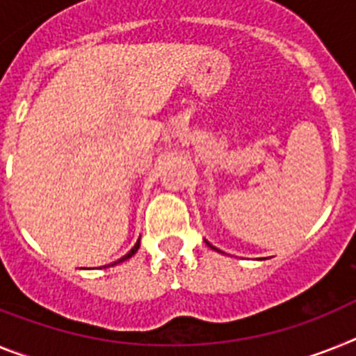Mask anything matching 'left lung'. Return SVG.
<instances>
[{
	"mask_svg": "<svg viewBox=\"0 0 356 356\" xmlns=\"http://www.w3.org/2000/svg\"><path fill=\"white\" fill-rule=\"evenodd\" d=\"M210 246H211V244H210ZM211 248H213V246H211ZM213 250H215V248H213Z\"/></svg>",
	"mask_w": 356,
	"mask_h": 356,
	"instance_id": "8db88e82",
	"label": "left lung"
}]
</instances>
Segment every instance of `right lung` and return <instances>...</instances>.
Here are the masks:
<instances>
[{
	"label": "right lung",
	"mask_w": 356,
	"mask_h": 356,
	"mask_svg": "<svg viewBox=\"0 0 356 356\" xmlns=\"http://www.w3.org/2000/svg\"><path fill=\"white\" fill-rule=\"evenodd\" d=\"M137 250H139V241H137V244H136V246H134L132 250H130V252L127 253V255H124V257H121V259H119L118 262H113V264H119V262H122V261H127V259H130V257H132L134 253L137 252ZM113 264H112V266H113Z\"/></svg>",
	"instance_id": "obj_1"
}]
</instances>
